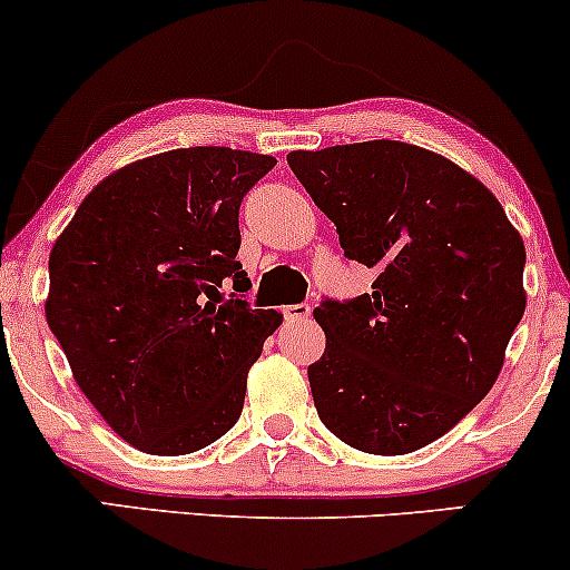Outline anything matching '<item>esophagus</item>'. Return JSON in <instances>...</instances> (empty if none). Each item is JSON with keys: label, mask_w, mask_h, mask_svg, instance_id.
<instances>
[{"label": "esophagus", "mask_w": 570, "mask_h": 570, "mask_svg": "<svg viewBox=\"0 0 570 570\" xmlns=\"http://www.w3.org/2000/svg\"><path fill=\"white\" fill-rule=\"evenodd\" d=\"M284 318L292 321V324H299V321L311 318V305L299 303V305H286L284 307Z\"/></svg>", "instance_id": "obj_1"}]
</instances>
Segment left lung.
Returning <instances> with one entry per match:
<instances>
[{
    "label": "left lung",
    "instance_id": "1",
    "mask_svg": "<svg viewBox=\"0 0 570 570\" xmlns=\"http://www.w3.org/2000/svg\"><path fill=\"white\" fill-rule=\"evenodd\" d=\"M372 294L315 307L307 366L321 422L366 454H411L489 395L525 311V246L499 198L441 154L397 140L292 150Z\"/></svg>",
    "mask_w": 570,
    "mask_h": 570
}]
</instances>
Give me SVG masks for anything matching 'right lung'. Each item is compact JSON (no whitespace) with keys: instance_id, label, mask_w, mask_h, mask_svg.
I'll return each instance as SVG.
<instances>
[{"instance_id":"add662e5","label":"right lung","mask_w":570,"mask_h":570,"mask_svg":"<svg viewBox=\"0 0 570 570\" xmlns=\"http://www.w3.org/2000/svg\"><path fill=\"white\" fill-rule=\"evenodd\" d=\"M273 167L217 146L137 159L89 190L52 246L47 324L87 401L146 454H194L242 416L284 315L219 286L246 289L238 207Z\"/></svg>"}]
</instances>
